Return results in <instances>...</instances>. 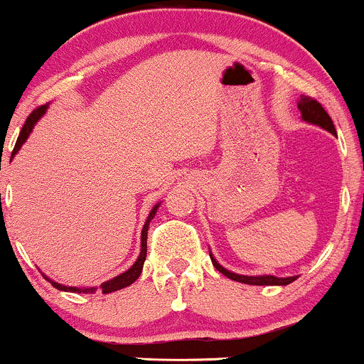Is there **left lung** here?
Masks as SVG:
<instances>
[{
  "label": "left lung",
  "instance_id": "obj_1",
  "mask_svg": "<svg viewBox=\"0 0 364 364\" xmlns=\"http://www.w3.org/2000/svg\"><path fill=\"white\" fill-rule=\"evenodd\" d=\"M297 107H299V110H301L302 121L314 124V126H319L321 129L328 131V133L337 136V131H335L333 121H331L330 115L326 114V110L319 105L316 100H313L309 97H301L297 100ZM209 255H210V261H213L214 267L219 271V273H223L230 279H235V282L247 283V285H283L285 287V285H289V283H292L297 279V277L278 278V277H273V274H257V277H252V274H250V277H247V274H238V273H233V271L226 269V267H223L221 264H219L210 250H209Z\"/></svg>",
  "mask_w": 364,
  "mask_h": 364
}]
</instances>
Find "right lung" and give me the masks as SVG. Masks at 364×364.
Here are the masks:
<instances>
[{
    "label": "right lung",
    "mask_w": 364,
    "mask_h": 364,
    "mask_svg": "<svg viewBox=\"0 0 364 364\" xmlns=\"http://www.w3.org/2000/svg\"><path fill=\"white\" fill-rule=\"evenodd\" d=\"M46 110H48V105L38 107V109H36V110L33 112V114H31L29 117H27V121H26V124H23L22 131H20V134H18L17 143H15V149H14V151H11V159H14L15 155H17V151H18L20 149H22L23 143L27 141V138H29L31 133H33V129H34L36 124H38L39 119H41L43 115L46 114ZM11 159H10V161H11ZM159 207H161V202H157L154 207H151L149 218H146L145 225H143V230H141V250H139V255H138L136 262H134V264L131 266L129 269L124 271V273L117 274V277H114L112 279H107V282H103L102 285L98 287V289L102 290V294L117 292V290L126 289V287L133 285V283L136 282V279L139 278V274H141V269H143V264H145V259H146V235H149V226H150L151 219H154L155 214H157ZM43 277H45V278L48 279V282H50L51 285L55 287V289L62 290V292L95 294V292H97V290H98L97 287H69V285H62V283L55 282V279H51L50 277H46L45 273H43Z\"/></svg>",
    "instance_id": "1"
}]
</instances>
